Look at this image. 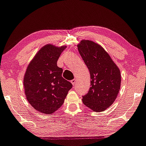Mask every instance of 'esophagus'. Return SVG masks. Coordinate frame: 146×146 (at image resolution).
I'll return each instance as SVG.
<instances>
[{"label":"esophagus","mask_w":146,"mask_h":146,"mask_svg":"<svg viewBox=\"0 0 146 146\" xmlns=\"http://www.w3.org/2000/svg\"><path fill=\"white\" fill-rule=\"evenodd\" d=\"M71 83L72 84V85H74L76 83V79H72V80H71Z\"/></svg>","instance_id":"34e87169"}]
</instances>
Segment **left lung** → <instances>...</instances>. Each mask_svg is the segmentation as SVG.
Wrapping results in <instances>:
<instances>
[{"mask_svg": "<svg viewBox=\"0 0 146 146\" xmlns=\"http://www.w3.org/2000/svg\"><path fill=\"white\" fill-rule=\"evenodd\" d=\"M78 48L91 78L82 102L93 111L102 112L113 104L119 92L120 70L105 49L93 41L82 40Z\"/></svg>", "mask_w": 146, "mask_h": 146, "instance_id": "left-lung-1", "label": "left lung"}]
</instances>
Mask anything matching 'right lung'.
Listing matches in <instances>:
<instances>
[{
    "label": "right lung",
    "mask_w": 146,
    "mask_h": 146,
    "mask_svg": "<svg viewBox=\"0 0 146 146\" xmlns=\"http://www.w3.org/2000/svg\"><path fill=\"white\" fill-rule=\"evenodd\" d=\"M67 46L47 44L41 48L30 62L23 79L26 98L40 113L51 114L64 102L72 87L63 78V69L57 66L60 54Z\"/></svg>",
    "instance_id": "add662e5"
}]
</instances>
